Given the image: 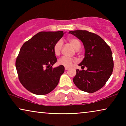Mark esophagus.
I'll use <instances>...</instances> for the list:
<instances>
[{"label": "esophagus", "mask_w": 126, "mask_h": 126, "mask_svg": "<svg viewBox=\"0 0 126 126\" xmlns=\"http://www.w3.org/2000/svg\"><path fill=\"white\" fill-rule=\"evenodd\" d=\"M69 69V67H65V70H68Z\"/></svg>", "instance_id": "34e87169"}]
</instances>
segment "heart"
Returning a JSON list of instances; mask_svg holds the SVG:
<instances>
[{
    "mask_svg": "<svg viewBox=\"0 0 126 126\" xmlns=\"http://www.w3.org/2000/svg\"><path fill=\"white\" fill-rule=\"evenodd\" d=\"M69 42L76 50H77L80 49V48L81 47V44L78 39L76 38H70L69 39ZM63 44V41L62 40L58 41L55 44L54 47H53V50H54V54L56 56H58L60 54V53H61ZM74 62H75V60L72 58L66 56H63L58 60V63L59 65H63V66L69 67L71 66Z\"/></svg>",
    "mask_w": 126,
    "mask_h": 126,
    "instance_id": "b5f03b06",
    "label": "heart"
}]
</instances>
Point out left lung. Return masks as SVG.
I'll use <instances>...</instances> for the list:
<instances>
[{"label": "left lung", "instance_id": "1", "mask_svg": "<svg viewBox=\"0 0 126 126\" xmlns=\"http://www.w3.org/2000/svg\"><path fill=\"white\" fill-rule=\"evenodd\" d=\"M83 44L85 54L79 63L82 70H76L73 79L80 90L94 93L104 86L112 73L113 61L111 48L97 34L86 30L70 31ZM85 67L87 69L83 70Z\"/></svg>", "mask_w": 126, "mask_h": 126}]
</instances>
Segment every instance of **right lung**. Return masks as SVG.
<instances>
[{
    "instance_id": "add662e5",
    "label": "right lung",
    "mask_w": 126,
    "mask_h": 126,
    "mask_svg": "<svg viewBox=\"0 0 126 126\" xmlns=\"http://www.w3.org/2000/svg\"><path fill=\"white\" fill-rule=\"evenodd\" d=\"M64 33L39 32L20 48L15 63L17 73L20 83L32 94H46L58 85L65 68L63 65L52 68L57 62L53 47Z\"/></svg>"
}]
</instances>
